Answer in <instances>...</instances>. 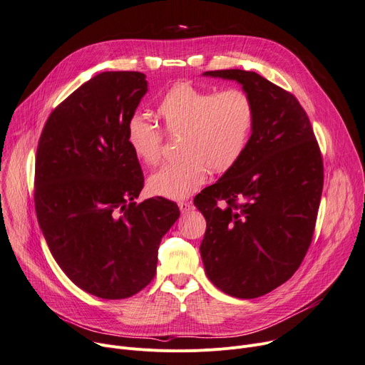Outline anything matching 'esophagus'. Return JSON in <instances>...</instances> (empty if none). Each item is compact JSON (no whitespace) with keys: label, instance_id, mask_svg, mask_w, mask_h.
Returning <instances> with one entry per match:
<instances>
[{"label":"esophagus","instance_id":"1","mask_svg":"<svg viewBox=\"0 0 365 365\" xmlns=\"http://www.w3.org/2000/svg\"><path fill=\"white\" fill-rule=\"evenodd\" d=\"M178 206H180L181 214H185V212H188V211H192V207H193V205L190 203V202H180Z\"/></svg>","mask_w":365,"mask_h":365}]
</instances>
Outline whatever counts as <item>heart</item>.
Wrapping results in <instances>:
<instances>
[{
	"label": "heart",
	"instance_id": "1",
	"mask_svg": "<svg viewBox=\"0 0 365 365\" xmlns=\"http://www.w3.org/2000/svg\"><path fill=\"white\" fill-rule=\"evenodd\" d=\"M166 133L180 135L178 154L182 159L151 173L148 190L168 199H184L214 172L232 169L245 154L255 121L251 96L240 89L210 91L190 83L173 84L154 107ZM126 143L144 165L160 159L162 132L141 115L126 125Z\"/></svg>",
	"mask_w": 365,
	"mask_h": 365
}]
</instances>
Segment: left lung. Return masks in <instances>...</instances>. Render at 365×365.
Instances as JSON below:
<instances>
[{
	"label": "left lung",
	"instance_id": "left-lung-1",
	"mask_svg": "<svg viewBox=\"0 0 365 365\" xmlns=\"http://www.w3.org/2000/svg\"><path fill=\"white\" fill-rule=\"evenodd\" d=\"M203 76L239 83L254 102L255 121L242 159L195 197L206 220L202 262L217 288L255 299L288 281L303 262L322 195V158L291 93L254 71Z\"/></svg>",
	"mask_w": 365,
	"mask_h": 365
}]
</instances>
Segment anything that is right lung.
Instances as JSON below:
<instances>
[{
  "label": "right lung",
  "instance_id": "1",
  "mask_svg": "<svg viewBox=\"0 0 365 365\" xmlns=\"http://www.w3.org/2000/svg\"><path fill=\"white\" fill-rule=\"evenodd\" d=\"M147 91L143 73L92 77L50 114L37 148L43 236L69 279L99 299H126L151 282L160 240L180 217L168 199L135 202L144 175L126 125Z\"/></svg>",
  "mask_w": 365,
  "mask_h": 365
}]
</instances>
